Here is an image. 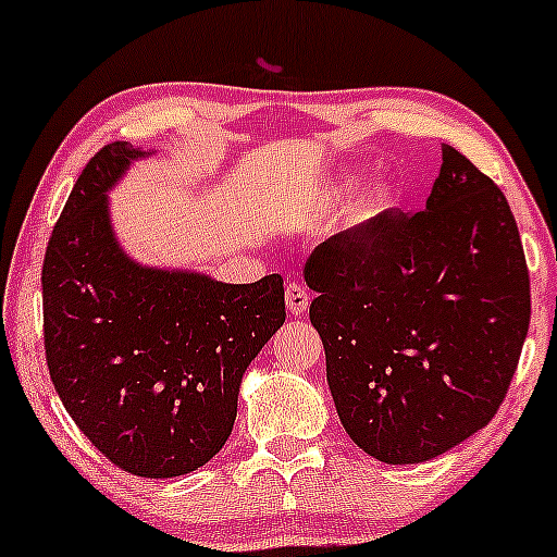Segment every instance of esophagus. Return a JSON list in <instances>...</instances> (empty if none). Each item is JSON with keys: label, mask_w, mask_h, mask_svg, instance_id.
Instances as JSON below:
<instances>
[{"label": "esophagus", "mask_w": 557, "mask_h": 557, "mask_svg": "<svg viewBox=\"0 0 557 557\" xmlns=\"http://www.w3.org/2000/svg\"><path fill=\"white\" fill-rule=\"evenodd\" d=\"M310 305V292L308 286L299 284V281H289L286 284V308H289L292 315H302Z\"/></svg>", "instance_id": "obj_1"}]
</instances>
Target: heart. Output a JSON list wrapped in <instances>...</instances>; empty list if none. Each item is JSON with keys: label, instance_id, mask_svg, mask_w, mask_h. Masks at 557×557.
<instances>
[{"label": "heart", "instance_id": "heart-1", "mask_svg": "<svg viewBox=\"0 0 557 557\" xmlns=\"http://www.w3.org/2000/svg\"><path fill=\"white\" fill-rule=\"evenodd\" d=\"M386 208H389V195L384 191H373V195L362 197L352 210H349V223L352 226H362V223L373 221V218L381 215Z\"/></svg>", "mask_w": 557, "mask_h": 557}]
</instances>
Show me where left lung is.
<instances>
[{"mask_svg":"<svg viewBox=\"0 0 557 557\" xmlns=\"http://www.w3.org/2000/svg\"><path fill=\"white\" fill-rule=\"evenodd\" d=\"M310 323L347 434L392 466L460 445L503 405L529 331V268L499 186L445 144L426 208L312 249Z\"/></svg>","mask_w":557,"mask_h":557,"instance_id":"8db88e82","label":"left lung"}]
</instances>
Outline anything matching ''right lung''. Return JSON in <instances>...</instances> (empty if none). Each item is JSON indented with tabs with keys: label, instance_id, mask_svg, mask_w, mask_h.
<instances>
[{
	"label": "right lung",
	"instance_id": "right-lung-1",
	"mask_svg": "<svg viewBox=\"0 0 557 557\" xmlns=\"http://www.w3.org/2000/svg\"><path fill=\"white\" fill-rule=\"evenodd\" d=\"M128 141L86 162L41 268L44 349L54 389L110 463L144 479L197 471L226 445L247 366L286 318L284 278L221 284L128 260L104 191Z\"/></svg>",
	"mask_w": 557,
	"mask_h": 557
}]
</instances>
